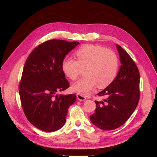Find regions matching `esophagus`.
Here are the masks:
<instances>
[{
  "mask_svg": "<svg viewBox=\"0 0 157 157\" xmlns=\"http://www.w3.org/2000/svg\"><path fill=\"white\" fill-rule=\"evenodd\" d=\"M76 95H77V98H78V99L79 101H85V100L86 99V97H85L84 95H81V94H78Z\"/></svg>",
  "mask_w": 157,
  "mask_h": 157,
  "instance_id": "esophagus-1",
  "label": "esophagus"
}]
</instances>
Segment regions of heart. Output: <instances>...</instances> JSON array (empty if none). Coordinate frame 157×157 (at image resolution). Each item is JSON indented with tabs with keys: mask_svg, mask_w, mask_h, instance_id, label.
Masks as SVG:
<instances>
[{
	"mask_svg": "<svg viewBox=\"0 0 157 157\" xmlns=\"http://www.w3.org/2000/svg\"><path fill=\"white\" fill-rule=\"evenodd\" d=\"M77 60L65 57L62 69L71 80H76L81 69H85L86 77L74 83L73 92L86 95L97 86L103 88L109 85L116 78L119 67L118 58L113 51L99 45L87 44L81 47L75 53Z\"/></svg>",
	"mask_w": 157,
	"mask_h": 157,
	"instance_id": "b5f03b06",
	"label": "heart"
}]
</instances>
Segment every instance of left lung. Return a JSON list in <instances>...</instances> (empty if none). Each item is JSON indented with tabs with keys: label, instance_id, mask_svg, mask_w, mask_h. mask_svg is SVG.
<instances>
[{
	"label": "left lung",
	"instance_id": "1",
	"mask_svg": "<svg viewBox=\"0 0 157 157\" xmlns=\"http://www.w3.org/2000/svg\"><path fill=\"white\" fill-rule=\"evenodd\" d=\"M121 67L114 81L98 96H105L97 101L95 113L90 116L94 125L105 130L121 127L135 111L140 98L139 72L130 55L117 44Z\"/></svg>",
	"mask_w": 157,
	"mask_h": 157
}]
</instances>
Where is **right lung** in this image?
Listing matches in <instances>:
<instances>
[{
    "instance_id": "obj_1",
    "label": "right lung",
    "mask_w": 157,
    "mask_h": 157,
    "mask_svg": "<svg viewBox=\"0 0 157 157\" xmlns=\"http://www.w3.org/2000/svg\"><path fill=\"white\" fill-rule=\"evenodd\" d=\"M79 43L52 39L40 44L25 63L19 94L25 115L37 128L51 132L65 124L75 94L56 95L69 87L62 69L65 55Z\"/></svg>"
}]
</instances>
